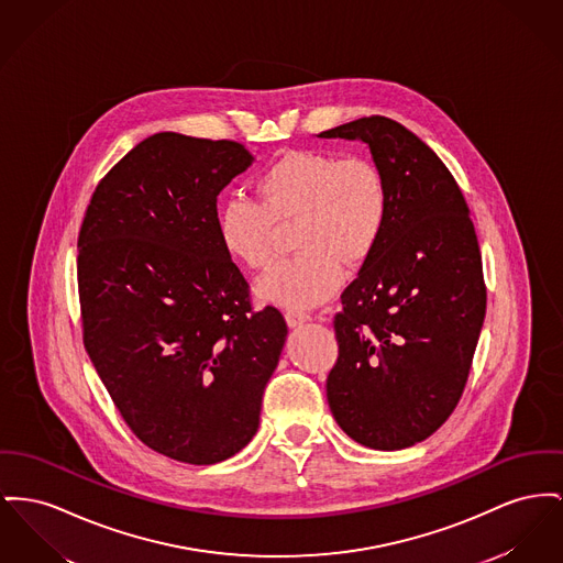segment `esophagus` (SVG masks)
Masks as SVG:
<instances>
[{
    "instance_id": "esophagus-1",
    "label": "esophagus",
    "mask_w": 563,
    "mask_h": 563,
    "mask_svg": "<svg viewBox=\"0 0 563 563\" xmlns=\"http://www.w3.org/2000/svg\"><path fill=\"white\" fill-rule=\"evenodd\" d=\"M285 319H287V325H289V328H299V325H303L310 317H308L306 312H301V310H287V312H285Z\"/></svg>"
}]
</instances>
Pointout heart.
Segmentation results:
<instances>
[{
  "label": "heart",
  "instance_id": "1",
  "mask_svg": "<svg viewBox=\"0 0 563 563\" xmlns=\"http://www.w3.org/2000/svg\"><path fill=\"white\" fill-rule=\"evenodd\" d=\"M255 189L260 201L238 196L223 201L217 233L238 262L269 269L278 257L276 223L298 219L301 253L260 285L264 298L289 308L330 298L344 278V260L353 265L367 260L389 217L385 176L364 155L291 151L265 167Z\"/></svg>",
  "mask_w": 563,
  "mask_h": 563
}]
</instances>
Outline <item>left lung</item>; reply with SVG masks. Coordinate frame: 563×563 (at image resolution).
I'll return each instance as SVG.
<instances>
[{"mask_svg":"<svg viewBox=\"0 0 563 563\" xmlns=\"http://www.w3.org/2000/svg\"><path fill=\"white\" fill-rule=\"evenodd\" d=\"M319 137L365 142L389 191L385 232L333 317L331 415L355 442L399 451L462 397L487 308L478 240L453 174L404 125L364 117Z\"/></svg>","mask_w":563,"mask_h":563,"instance_id":"8db88e82","label":"left lung"}]
</instances>
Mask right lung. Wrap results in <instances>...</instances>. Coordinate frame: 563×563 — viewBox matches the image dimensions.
I'll return each mask as SVG.
<instances>
[{"instance_id": "add662e5", "label": "right lung", "mask_w": 563, "mask_h": 563, "mask_svg": "<svg viewBox=\"0 0 563 563\" xmlns=\"http://www.w3.org/2000/svg\"><path fill=\"white\" fill-rule=\"evenodd\" d=\"M251 164L232 140L155 133L101 178L78 233L85 349L130 430L176 462L253 440L285 346L217 233V196Z\"/></svg>"}]
</instances>
